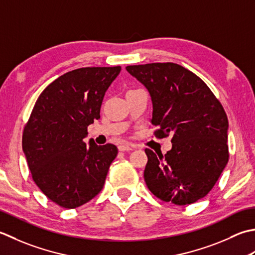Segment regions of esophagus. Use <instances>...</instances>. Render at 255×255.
I'll return each instance as SVG.
<instances>
[{"instance_id": "esophagus-1", "label": "esophagus", "mask_w": 255, "mask_h": 255, "mask_svg": "<svg viewBox=\"0 0 255 255\" xmlns=\"http://www.w3.org/2000/svg\"><path fill=\"white\" fill-rule=\"evenodd\" d=\"M119 150H121V152H128V150H132L133 148H135V146L134 145H132V144H128V143H124V144H121V145H119Z\"/></svg>"}]
</instances>
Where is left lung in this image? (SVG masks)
Returning a JSON list of instances; mask_svg holds the SVG:
<instances>
[{"instance_id": "left-lung-1", "label": "left lung", "mask_w": 255, "mask_h": 255, "mask_svg": "<svg viewBox=\"0 0 255 255\" xmlns=\"http://www.w3.org/2000/svg\"><path fill=\"white\" fill-rule=\"evenodd\" d=\"M147 88L157 138L171 134L167 153L145 148L144 179L158 199L184 206L214 188L229 160L228 118L220 101L194 72L174 62L128 66Z\"/></svg>"}]
</instances>
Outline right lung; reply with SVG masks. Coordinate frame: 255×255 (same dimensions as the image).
I'll list each match as a JSON object with an SVG mask.
<instances>
[{
  "mask_svg": "<svg viewBox=\"0 0 255 255\" xmlns=\"http://www.w3.org/2000/svg\"><path fill=\"white\" fill-rule=\"evenodd\" d=\"M121 67H84L45 88L26 122L22 146L32 178L48 199L66 209L87 204L100 193L116 145L99 146L84 138L100 119L105 93Z\"/></svg>",
  "mask_w": 255,
  "mask_h": 255,
  "instance_id": "add662e5",
  "label": "right lung"
}]
</instances>
